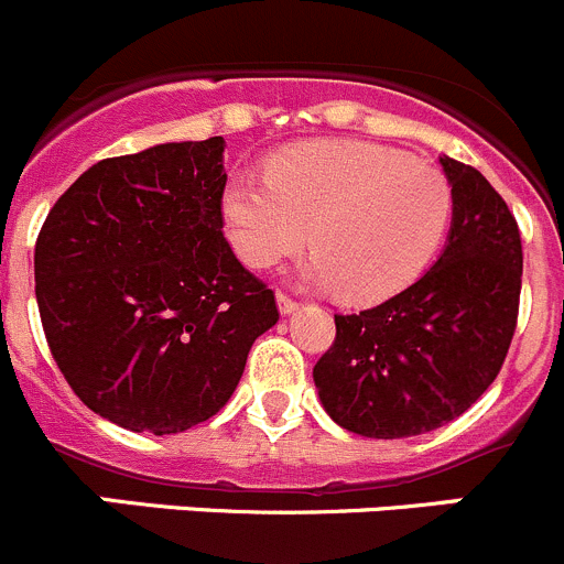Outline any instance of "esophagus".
<instances>
[{
  "label": "esophagus",
  "instance_id": "esophagus-1",
  "mask_svg": "<svg viewBox=\"0 0 564 564\" xmlns=\"http://www.w3.org/2000/svg\"><path fill=\"white\" fill-rule=\"evenodd\" d=\"M276 304H280V312H284V315H290V312L299 310V301H295L293 295L284 293V290H276Z\"/></svg>",
  "mask_w": 564,
  "mask_h": 564
}]
</instances>
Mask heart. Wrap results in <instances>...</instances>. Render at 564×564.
<instances>
[{"instance_id":"b5f03b06","label":"heart","mask_w":564,"mask_h":564,"mask_svg":"<svg viewBox=\"0 0 564 564\" xmlns=\"http://www.w3.org/2000/svg\"><path fill=\"white\" fill-rule=\"evenodd\" d=\"M232 249L271 269L310 241L312 276L354 304H376L420 280L436 258L453 186L442 170L403 150L323 139L282 150L265 181L238 175L221 199Z\"/></svg>"}]
</instances>
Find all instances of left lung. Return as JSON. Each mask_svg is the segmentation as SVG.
<instances>
[{
    "mask_svg": "<svg viewBox=\"0 0 564 564\" xmlns=\"http://www.w3.org/2000/svg\"><path fill=\"white\" fill-rule=\"evenodd\" d=\"M442 166L455 205L444 254L383 304L334 315V343L312 370L323 409L356 436L405 438L453 422L499 376L516 334V216L474 166L447 155Z\"/></svg>",
    "mask_w": 564,
    "mask_h": 564,
    "instance_id": "left-lung-1",
    "label": "left lung"
}]
</instances>
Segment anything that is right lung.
<instances>
[{"instance_id": "right-lung-1", "label": "right lung", "mask_w": 564, "mask_h": 564, "mask_svg": "<svg viewBox=\"0 0 564 564\" xmlns=\"http://www.w3.org/2000/svg\"><path fill=\"white\" fill-rule=\"evenodd\" d=\"M221 153L210 137L98 161L37 232L48 350L82 403L128 431L210 420L280 321L274 290L221 232Z\"/></svg>"}]
</instances>
